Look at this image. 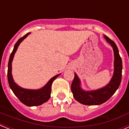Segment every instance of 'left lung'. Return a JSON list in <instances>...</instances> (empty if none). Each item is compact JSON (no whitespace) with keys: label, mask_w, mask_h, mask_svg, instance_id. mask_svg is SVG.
Segmentation results:
<instances>
[{"label":"left lung","mask_w":129,"mask_h":129,"mask_svg":"<svg viewBox=\"0 0 129 129\" xmlns=\"http://www.w3.org/2000/svg\"><path fill=\"white\" fill-rule=\"evenodd\" d=\"M105 39L113 48L114 55V74L108 85L104 87L92 91H86L81 87V81L78 76L74 73V78L71 85V90L76 101L86 105H98L105 103L112 97L118 90L122 76V60L118 48L113 41L104 35Z\"/></svg>","instance_id":"obj_1"}]
</instances>
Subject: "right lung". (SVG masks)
Segmentation results:
<instances>
[{
	"mask_svg": "<svg viewBox=\"0 0 129 129\" xmlns=\"http://www.w3.org/2000/svg\"><path fill=\"white\" fill-rule=\"evenodd\" d=\"M29 34L30 33H28L24 36L19 39L18 41L15 44L13 50L10 55V59H9L8 66V80L10 88L12 90L15 95L17 97L20 102H22L23 104L26 106H28V107H33V106L41 105L46 102L50 99L52 83L60 75V74L51 78L50 81L43 88L38 90L23 88L15 83L13 77H12V74H11V69H12L11 62L13 61L14 55L17 50L18 46H19L20 43L25 38H26Z\"/></svg>",
	"mask_w": 129,
	"mask_h": 129,
	"instance_id": "right-lung-1",
	"label": "right lung"
}]
</instances>
